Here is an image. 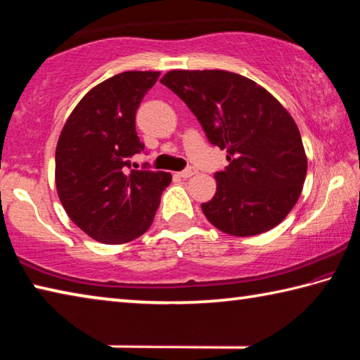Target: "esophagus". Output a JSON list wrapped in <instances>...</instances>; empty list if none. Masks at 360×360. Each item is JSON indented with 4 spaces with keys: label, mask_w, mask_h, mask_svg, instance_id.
I'll use <instances>...</instances> for the list:
<instances>
[{
    "label": "esophagus",
    "mask_w": 360,
    "mask_h": 360,
    "mask_svg": "<svg viewBox=\"0 0 360 360\" xmlns=\"http://www.w3.org/2000/svg\"><path fill=\"white\" fill-rule=\"evenodd\" d=\"M195 173H197V169L192 168V167H188V168H186V169H182V172L179 173V176H181V178L187 179V178H191V176H193Z\"/></svg>",
    "instance_id": "obj_1"
}]
</instances>
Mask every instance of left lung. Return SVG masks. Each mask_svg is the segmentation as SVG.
Segmentation results:
<instances>
[{
  "label": "left lung",
  "instance_id": "1",
  "mask_svg": "<svg viewBox=\"0 0 360 360\" xmlns=\"http://www.w3.org/2000/svg\"><path fill=\"white\" fill-rule=\"evenodd\" d=\"M186 103L212 146L227 150L216 195L202 203L224 233L252 236L283 221L300 197L307 155L294 119L275 96L222 70L168 71L160 81Z\"/></svg>",
  "mask_w": 360,
  "mask_h": 360
}]
</instances>
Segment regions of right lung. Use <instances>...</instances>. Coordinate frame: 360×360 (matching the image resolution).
<instances>
[{
    "label": "right lung",
    "instance_id": "add662e5",
    "mask_svg": "<svg viewBox=\"0 0 360 360\" xmlns=\"http://www.w3.org/2000/svg\"><path fill=\"white\" fill-rule=\"evenodd\" d=\"M157 71H125L106 79L79 101L56 150V184L65 211L94 240L120 245L141 236L154 221L172 174L135 169L144 150L136 111L157 82Z\"/></svg>",
    "mask_w": 360,
    "mask_h": 360
}]
</instances>
